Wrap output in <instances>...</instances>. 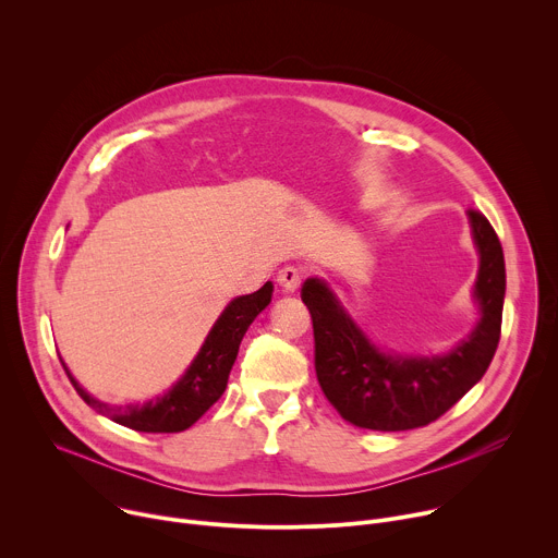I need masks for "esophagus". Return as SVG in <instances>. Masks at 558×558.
I'll use <instances>...</instances> for the list:
<instances>
[{"label": "esophagus", "instance_id": "obj_1", "mask_svg": "<svg viewBox=\"0 0 558 558\" xmlns=\"http://www.w3.org/2000/svg\"><path fill=\"white\" fill-rule=\"evenodd\" d=\"M302 282V269L300 267H293V265H287L278 271V284L284 289V291H295Z\"/></svg>", "mask_w": 558, "mask_h": 558}]
</instances>
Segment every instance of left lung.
Masks as SVG:
<instances>
[{
  "label": "left lung",
  "mask_w": 558,
  "mask_h": 558,
  "mask_svg": "<svg viewBox=\"0 0 558 558\" xmlns=\"http://www.w3.org/2000/svg\"><path fill=\"white\" fill-rule=\"evenodd\" d=\"M480 276L474 295L482 323L448 355L402 357L379 353L320 280H306L302 302L313 320L315 375L342 420L368 430H411L450 411L488 371L499 338L506 295V263L490 220L468 209Z\"/></svg>",
  "instance_id": "8db88e82"
}]
</instances>
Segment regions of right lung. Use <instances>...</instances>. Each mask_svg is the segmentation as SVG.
Wrapping results in <instances>:
<instances>
[{"label":"right lung","mask_w":558,"mask_h":558,"mask_svg":"<svg viewBox=\"0 0 558 558\" xmlns=\"http://www.w3.org/2000/svg\"><path fill=\"white\" fill-rule=\"evenodd\" d=\"M271 291L274 284L265 282L258 291L231 300L181 381H177L163 397H156L143 407H108L95 400L74 381L65 364H61L78 397L97 413L138 433H181L196 424L220 400L238 347H241L243 336L256 320V315L271 302Z\"/></svg>","instance_id":"1"}]
</instances>
